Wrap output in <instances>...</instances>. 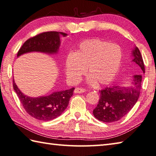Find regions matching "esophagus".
Returning <instances> with one entry per match:
<instances>
[{
    "label": "esophagus",
    "instance_id": "esophagus-1",
    "mask_svg": "<svg viewBox=\"0 0 156 156\" xmlns=\"http://www.w3.org/2000/svg\"><path fill=\"white\" fill-rule=\"evenodd\" d=\"M85 91H86V89H84V88H76L74 90V93H84Z\"/></svg>",
    "mask_w": 156,
    "mask_h": 156
}]
</instances>
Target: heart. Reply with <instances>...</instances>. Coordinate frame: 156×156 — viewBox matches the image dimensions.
I'll use <instances>...</instances> for the list:
<instances>
[{
	"label": "heart",
	"mask_w": 156,
	"mask_h": 156,
	"mask_svg": "<svg viewBox=\"0 0 156 156\" xmlns=\"http://www.w3.org/2000/svg\"><path fill=\"white\" fill-rule=\"evenodd\" d=\"M122 49L120 45L90 39L80 42L74 53L68 55L65 62L67 75L78 82L85 72L89 75L90 83L106 85L114 80L120 69Z\"/></svg>",
	"instance_id": "heart-1"
}]
</instances>
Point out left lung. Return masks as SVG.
I'll return each mask as SVG.
<instances>
[{"mask_svg":"<svg viewBox=\"0 0 156 156\" xmlns=\"http://www.w3.org/2000/svg\"><path fill=\"white\" fill-rule=\"evenodd\" d=\"M133 59L138 68L139 73L144 74L145 65L141 52L137 47L133 51ZM142 76H134L133 81L129 87L120 85L106 87L99 91L100 98L93 115L97 120L103 122H114L122 118L135 105L139 99L141 88Z\"/></svg>","mask_w":156,"mask_h":156,"instance_id":"8db88e82","label":"left lung"}]
</instances>
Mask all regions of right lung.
<instances>
[{
    "mask_svg": "<svg viewBox=\"0 0 156 156\" xmlns=\"http://www.w3.org/2000/svg\"><path fill=\"white\" fill-rule=\"evenodd\" d=\"M68 34L62 32H44L29 38L21 46L17 57L32 51L47 53H57L60 45V38ZM13 88L26 112L37 120L48 121L59 116L68 105L70 97L75 89L55 92L48 96L37 98L27 97L21 92L13 80Z\"/></svg>",
    "mask_w": 156,
    "mask_h": 156,
    "instance_id": "add662e5",
    "label": "right lung"
}]
</instances>
